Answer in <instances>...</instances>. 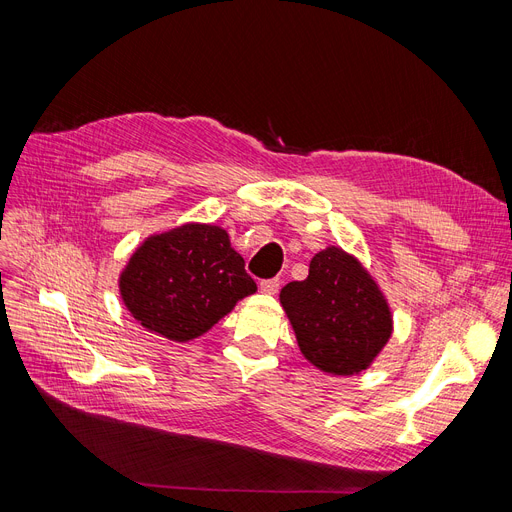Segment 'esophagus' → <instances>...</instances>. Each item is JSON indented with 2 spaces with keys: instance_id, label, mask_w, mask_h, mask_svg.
<instances>
[{
  "instance_id": "esophagus-1",
  "label": "esophagus",
  "mask_w": 512,
  "mask_h": 512,
  "mask_svg": "<svg viewBox=\"0 0 512 512\" xmlns=\"http://www.w3.org/2000/svg\"><path fill=\"white\" fill-rule=\"evenodd\" d=\"M281 287V281L275 277V279H264L260 281V289L264 291V294H277Z\"/></svg>"
}]
</instances>
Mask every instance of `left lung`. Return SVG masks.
<instances>
[{
    "instance_id": "left-lung-1",
    "label": "left lung",
    "mask_w": 512,
    "mask_h": 512,
    "mask_svg": "<svg viewBox=\"0 0 512 512\" xmlns=\"http://www.w3.org/2000/svg\"><path fill=\"white\" fill-rule=\"evenodd\" d=\"M302 354L333 375L367 369L392 335V314L360 262L339 248L310 260L308 277L281 289Z\"/></svg>"
}]
</instances>
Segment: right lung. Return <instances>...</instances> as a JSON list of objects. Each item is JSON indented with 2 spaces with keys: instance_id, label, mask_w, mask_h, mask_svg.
Here are the masks:
<instances>
[{
  "instance_id": "1",
  "label": "right lung",
  "mask_w": 512,
  "mask_h": 512,
  "mask_svg": "<svg viewBox=\"0 0 512 512\" xmlns=\"http://www.w3.org/2000/svg\"><path fill=\"white\" fill-rule=\"evenodd\" d=\"M254 291L227 231L212 225H185L150 237L120 277V294L135 319L173 342L206 333Z\"/></svg>"
}]
</instances>
